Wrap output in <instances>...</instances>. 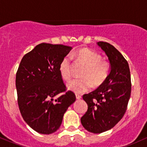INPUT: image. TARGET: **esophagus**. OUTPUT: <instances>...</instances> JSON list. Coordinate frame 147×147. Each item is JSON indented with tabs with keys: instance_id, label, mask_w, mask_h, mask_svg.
<instances>
[{
	"instance_id": "obj_1",
	"label": "esophagus",
	"mask_w": 147,
	"mask_h": 147,
	"mask_svg": "<svg viewBox=\"0 0 147 147\" xmlns=\"http://www.w3.org/2000/svg\"><path fill=\"white\" fill-rule=\"evenodd\" d=\"M76 98H77V99H80L81 98H82V96L79 95H77V94H76Z\"/></svg>"
}]
</instances>
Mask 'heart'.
<instances>
[{
  "mask_svg": "<svg viewBox=\"0 0 147 147\" xmlns=\"http://www.w3.org/2000/svg\"><path fill=\"white\" fill-rule=\"evenodd\" d=\"M78 61L86 65L82 73V79H74L67 84L69 90L77 94L87 92L92 88L97 87L105 82L109 75L110 66L106 61L102 60V56L88 48L77 50L72 55ZM59 70L61 78L68 81L71 77L70 57L66 56L60 62Z\"/></svg>",
  "mask_w": 147,
  "mask_h": 147,
  "instance_id": "1",
  "label": "heart"
}]
</instances>
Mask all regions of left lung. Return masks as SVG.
I'll return each mask as SVG.
<instances>
[{
  "instance_id": "8db88e82",
  "label": "left lung",
  "mask_w": 147,
  "mask_h": 147,
  "mask_svg": "<svg viewBox=\"0 0 147 147\" xmlns=\"http://www.w3.org/2000/svg\"><path fill=\"white\" fill-rule=\"evenodd\" d=\"M97 45L108 57L110 72L98 88L83 96L88 111L81 118V122L84 129L92 133L109 131L120 121L131 92L129 66L124 57L106 42H97Z\"/></svg>"
}]
</instances>
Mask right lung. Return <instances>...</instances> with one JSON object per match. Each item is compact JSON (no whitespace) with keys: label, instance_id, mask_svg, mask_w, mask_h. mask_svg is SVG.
I'll list each match as a JSON object with an SVG mask.
<instances>
[{"label":"right lung","instance_id":"1","mask_svg":"<svg viewBox=\"0 0 147 147\" xmlns=\"http://www.w3.org/2000/svg\"><path fill=\"white\" fill-rule=\"evenodd\" d=\"M72 49L40 43L24 55L16 72L20 112L25 122L41 134H51L59 129L64 113L76 100L72 91L55 99L66 89L59 66Z\"/></svg>","mask_w":147,"mask_h":147}]
</instances>
